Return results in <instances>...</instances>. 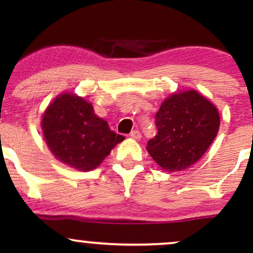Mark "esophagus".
<instances>
[{
  "label": "esophagus",
  "mask_w": 253,
  "mask_h": 253,
  "mask_svg": "<svg viewBox=\"0 0 253 253\" xmlns=\"http://www.w3.org/2000/svg\"><path fill=\"white\" fill-rule=\"evenodd\" d=\"M129 136H130V138H132V139H135V140H138V139L141 138V134H140V132H139V130L133 129L132 132H130Z\"/></svg>",
  "instance_id": "obj_1"
}]
</instances>
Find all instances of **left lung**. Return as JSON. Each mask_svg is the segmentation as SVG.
<instances>
[{
    "label": "left lung",
    "mask_w": 253,
    "mask_h": 253,
    "mask_svg": "<svg viewBox=\"0 0 253 253\" xmlns=\"http://www.w3.org/2000/svg\"><path fill=\"white\" fill-rule=\"evenodd\" d=\"M158 134L147 143V152L162 169H188L205 155L220 127L219 110L196 90L171 94L156 114Z\"/></svg>",
    "instance_id": "left-lung-1"
}]
</instances>
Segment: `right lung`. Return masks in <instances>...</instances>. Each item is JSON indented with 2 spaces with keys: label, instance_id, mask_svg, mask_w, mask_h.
<instances>
[{
  "label": "right lung",
  "instance_id": "right-lung-1",
  "mask_svg": "<svg viewBox=\"0 0 253 253\" xmlns=\"http://www.w3.org/2000/svg\"><path fill=\"white\" fill-rule=\"evenodd\" d=\"M42 129L56 159L80 171L96 169L125 139L95 114L91 103L72 92H62L48 104Z\"/></svg>",
  "mask_w": 253,
  "mask_h": 253
}]
</instances>
